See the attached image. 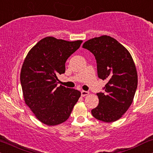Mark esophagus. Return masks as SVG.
<instances>
[{"instance_id": "34e87169", "label": "esophagus", "mask_w": 153, "mask_h": 153, "mask_svg": "<svg viewBox=\"0 0 153 153\" xmlns=\"http://www.w3.org/2000/svg\"><path fill=\"white\" fill-rule=\"evenodd\" d=\"M89 91H81V95H82V97H86V96L89 95Z\"/></svg>"}]
</instances>
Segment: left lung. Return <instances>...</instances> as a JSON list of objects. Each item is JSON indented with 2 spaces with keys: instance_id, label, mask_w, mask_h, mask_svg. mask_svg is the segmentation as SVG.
Here are the masks:
<instances>
[{
  "instance_id": "8db88e82",
  "label": "left lung",
  "mask_w": 153,
  "mask_h": 153,
  "mask_svg": "<svg viewBox=\"0 0 153 153\" xmlns=\"http://www.w3.org/2000/svg\"><path fill=\"white\" fill-rule=\"evenodd\" d=\"M82 48L94 55L99 78L108 81L105 92L97 94L99 105L91 110V114L105 123L117 121L131 105L137 88L133 58L127 48L106 35L88 40Z\"/></svg>"
}]
</instances>
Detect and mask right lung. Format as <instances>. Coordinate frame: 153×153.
<instances>
[{"mask_svg": "<svg viewBox=\"0 0 153 153\" xmlns=\"http://www.w3.org/2000/svg\"><path fill=\"white\" fill-rule=\"evenodd\" d=\"M82 40L67 41L46 37L28 52L20 73L25 103L42 123L55 126L68 120L81 93L60 85L58 75L65 73V63Z\"/></svg>", "mask_w": 153, "mask_h": 153, "instance_id": "1", "label": "right lung"}]
</instances>
